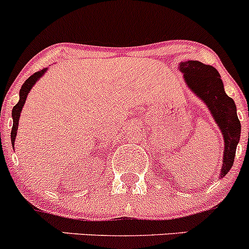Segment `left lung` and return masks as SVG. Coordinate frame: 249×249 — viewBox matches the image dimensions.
I'll return each mask as SVG.
<instances>
[{"label":"left lung","mask_w":249,"mask_h":249,"mask_svg":"<svg viewBox=\"0 0 249 249\" xmlns=\"http://www.w3.org/2000/svg\"><path fill=\"white\" fill-rule=\"evenodd\" d=\"M188 87L207 105L224 137V155L220 177H224L233 165L236 145L240 141L241 123L236 105L224 91V85L214 67L200 61L188 60L179 64Z\"/></svg>","instance_id":"1"}]
</instances>
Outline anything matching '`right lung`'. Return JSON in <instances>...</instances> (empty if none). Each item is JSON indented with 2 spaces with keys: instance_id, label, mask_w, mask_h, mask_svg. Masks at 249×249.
<instances>
[{
  "instance_id": "right-lung-1",
  "label": "right lung",
  "mask_w": 249,
  "mask_h": 249,
  "mask_svg": "<svg viewBox=\"0 0 249 249\" xmlns=\"http://www.w3.org/2000/svg\"><path fill=\"white\" fill-rule=\"evenodd\" d=\"M47 71V69L41 70V71L36 72L34 73L32 76H30L25 80V83L22 84L21 89H20L19 92V102L13 107V110H12V117H13V127H12V132H11V139H12V144L14 145V141H16V136H17V130H18V124H19V117H20V113H21L22 106L25 104V100H26L27 94L29 91L31 90V88L34 87L35 83L38 80L39 77L43 76L44 72Z\"/></svg>"
}]
</instances>
